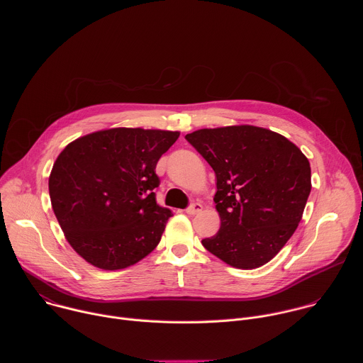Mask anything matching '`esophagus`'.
Masks as SVG:
<instances>
[{
  "label": "esophagus",
  "mask_w": 363,
  "mask_h": 363,
  "mask_svg": "<svg viewBox=\"0 0 363 363\" xmlns=\"http://www.w3.org/2000/svg\"><path fill=\"white\" fill-rule=\"evenodd\" d=\"M202 211V205L201 203H198V202H195V203H191L188 208L185 210V213L188 214V216H195V214H198V213H201Z\"/></svg>",
  "instance_id": "esophagus-1"
}]
</instances>
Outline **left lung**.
I'll return each instance as SVG.
<instances>
[{"instance_id": "8db88e82", "label": "left lung", "mask_w": 363, "mask_h": 363, "mask_svg": "<svg viewBox=\"0 0 363 363\" xmlns=\"http://www.w3.org/2000/svg\"><path fill=\"white\" fill-rule=\"evenodd\" d=\"M185 139L217 178L221 227L202 245L235 269L264 266L301 220L312 189L308 160L283 135L251 125L199 129Z\"/></svg>"}]
</instances>
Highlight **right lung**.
I'll use <instances>...</instances> for the list:
<instances>
[{
	"label": "right lung",
	"instance_id": "add662e5",
	"mask_svg": "<svg viewBox=\"0 0 363 363\" xmlns=\"http://www.w3.org/2000/svg\"><path fill=\"white\" fill-rule=\"evenodd\" d=\"M179 132L113 128L69 143L48 178L51 206L73 250L101 270L136 264L161 241L171 210L155 168Z\"/></svg>",
	"mask_w": 363,
	"mask_h": 363
}]
</instances>
